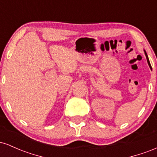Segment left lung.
Returning <instances> with one entry per match:
<instances>
[{
    "label": "left lung",
    "mask_w": 157,
    "mask_h": 157,
    "mask_svg": "<svg viewBox=\"0 0 157 157\" xmlns=\"http://www.w3.org/2000/svg\"><path fill=\"white\" fill-rule=\"evenodd\" d=\"M144 52H145V56H146V58H147V63H148V65H149V66H150V61H149L148 57H147V53H146V52H145V51H144Z\"/></svg>",
    "instance_id": "left-lung-1"
}]
</instances>
